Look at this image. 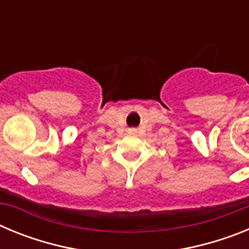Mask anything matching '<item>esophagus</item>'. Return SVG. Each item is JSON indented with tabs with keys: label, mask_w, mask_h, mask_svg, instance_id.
<instances>
[{
	"label": "esophagus",
	"mask_w": 249,
	"mask_h": 249,
	"mask_svg": "<svg viewBox=\"0 0 249 249\" xmlns=\"http://www.w3.org/2000/svg\"><path fill=\"white\" fill-rule=\"evenodd\" d=\"M131 132H135V129H133V131H131Z\"/></svg>",
	"instance_id": "obj_1"
}]
</instances>
